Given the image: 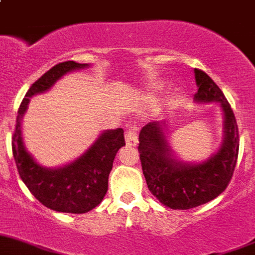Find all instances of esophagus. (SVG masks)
<instances>
[{
    "mask_svg": "<svg viewBox=\"0 0 255 255\" xmlns=\"http://www.w3.org/2000/svg\"><path fill=\"white\" fill-rule=\"evenodd\" d=\"M125 141L128 146H135L137 144V136H136V126L131 125L129 126V129L125 134Z\"/></svg>",
    "mask_w": 255,
    "mask_h": 255,
    "instance_id": "esophagus-1",
    "label": "esophagus"
}]
</instances>
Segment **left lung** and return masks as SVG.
Segmentation results:
<instances>
[{
    "label": "left lung",
    "instance_id": "1",
    "mask_svg": "<svg viewBox=\"0 0 255 255\" xmlns=\"http://www.w3.org/2000/svg\"><path fill=\"white\" fill-rule=\"evenodd\" d=\"M198 90L196 104L216 102L224 116L223 141L218 151L200 163L182 160L169 143L167 121H153L139 134V153L143 173L151 195L164 206L188 210L210 202L225 191L239 153L237 120L228 100L205 72L195 69Z\"/></svg>",
    "mask_w": 255,
    "mask_h": 255
}]
</instances>
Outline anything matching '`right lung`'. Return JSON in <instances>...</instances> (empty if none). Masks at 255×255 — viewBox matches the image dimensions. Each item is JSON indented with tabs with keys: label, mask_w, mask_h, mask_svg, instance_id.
<instances>
[{
	"label": "right lung",
	"mask_w": 255,
	"mask_h": 255,
	"mask_svg": "<svg viewBox=\"0 0 255 255\" xmlns=\"http://www.w3.org/2000/svg\"><path fill=\"white\" fill-rule=\"evenodd\" d=\"M73 60L54 65L29 88L20 105L12 136V153L18 174L44 206L58 212L85 214L101 204L109 186V174L120 148L125 145L124 130H105L83 154L57 168H46L34 159L25 148L21 121L31 97L46 92L65 74L88 68Z\"/></svg>",
	"instance_id": "right-lung-1"
}]
</instances>
